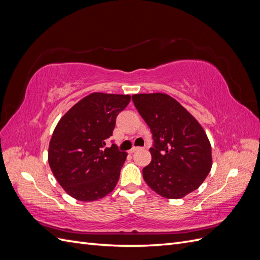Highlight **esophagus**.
<instances>
[{
	"instance_id": "esophagus-1",
	"label": "esophagus",
	"mask_w": 260,
	"mask_h": 260,
	"mask_svg": "<svg viewBox=\"0 0 260 260\" xmlns=\"http://www.w3.org/2000/svg\"><path fill=\"white\" fill-rule=\"evenodd\" d=\"M141 147H137V146H133L131 149H130V151H129V153L130 154H132V153H135V152H137L138 151V149H140Z\"/></svg>"
}]
</instances>
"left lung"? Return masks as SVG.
Listing matches in <instances>:
<instances>
[{
	"label": "left lung",
	"mask_w": 260,
	"mask_h": 260,
	"mask_svg": "<svg viewBox=\"0 0 260 260\" xmlns=\"http://www.w3.org/2000/svg\"><path fill=\"white\" fill-rule=\"evenodd\" d=\"M139 114L152 131V161L143 168L147 185L166 199L195 191L212 165L210 142L203 127L178 101L165 93L132 95Z\"/></svg>",
	"instance_id": "8db88e82"
}]
</instances>
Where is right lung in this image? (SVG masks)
<instances>
[{
    "mask_svg": "<svg viewBox=\"0 0 260 260\" xmlns=\"http://www.w3.org/2000/svg\"><path fill=\"white\" fill-rule=\"evenodd\" d=\"M130 99L128 94L91 93L55 127L48 160L57 182L72 198L92 202L115 188L128 154L115 144L105 148V140L113 136L116 117Z\"/></svg>",
    "mask_w": 260,
    "mask_h": 260,
    "instance_id": "obj_1",
    "label": "right lung"
}]
</instances>
